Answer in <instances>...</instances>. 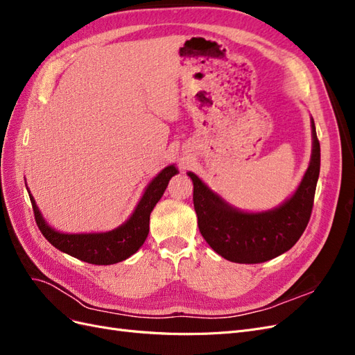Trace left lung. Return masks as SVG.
<instances>
[{
	"instance_id": "obj_1",
	"label": "left lung",
	"mask_w": 355,
	"mask_h": 355,
	"mask_svg": "<svg viewBox=\"0 0 355 355\" xmlns=\"http://www.w3.org/2000/svg\"><path fill=\"white\" fill-rule=\"evenodd\" d=\"M313 151L296 191L280 206L244 211L231 206L192 171L194 209L200 232L211 249L235 263H262L292 249L304 234L314 204L320 175V142L311 116Z\"/></svg>"
}]
</instances>
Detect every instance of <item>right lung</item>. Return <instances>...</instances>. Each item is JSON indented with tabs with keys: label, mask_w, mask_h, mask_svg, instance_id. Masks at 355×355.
I'll return each instance as SVG.
<instances>
[{
	"label": "right lung",
	"mask_w": 355,
	"mask_h": 355,
	"mask_svg": "<svg viewBox=\"0 0 355 355\" xmlns=\"http://www.w3.org/2000/svg\"><path fill=\"white\" fill-rule=\"evenodd\" d=\"M176 173L178 168L175 164H170L161 170L146 185L132 216L120 227L106 232L67 234L56 231L42 218L31 191L28 188L26 189L29 192L38 228L51 245L87 263L112 265L125 261L127 257H130L141 249L149 232V216H151V211L154 210L159 198L163 197L168 180Z\"/></svg>",
	"instance_id": "1"
}]
</instances>
